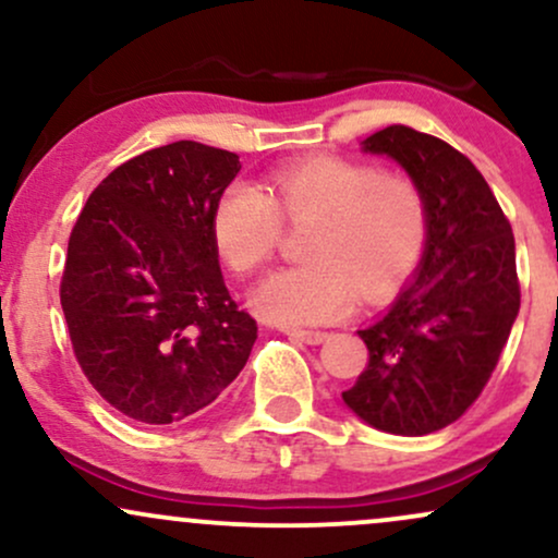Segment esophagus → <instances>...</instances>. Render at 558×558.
<instances>
[{
  "label": "esophagus",
  "mask_w": 558,
  "mask_h": 558,
  "mask_svg": "<svg viewBox=\"0 0 558 558\" xmlns=\"http://www.w3.org/2000/svg\"><path fill=\"white\" fill-rule=\"evenodd\" d=\"M286 336L296 338V341H304V343H310V345H319V343L325 341V338H328V332H325V330H296V328H288Z\"/></svg>",
  "instance_id": "esophagus-1"
}]
</instances>
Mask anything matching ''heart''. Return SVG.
I'll use <instances>...</instances> for the list:
<instances>
[{
    "instance_id": "heart-1",
    "label": "heart",
    "mask_w": 558,
    "mask_h": 558,
    "mask_svg": "<svg viewBox=\"0 0 558 558\" xmlns=\"http://www.w3.org/2000/svg\"><path fill=\"white\" fill-rule=\"evenodd\" d=\"M267 191L230 183L213 213L217 252L239 275L272 259L283 220H315L304 246L310 262L275 270L254 288L252 310L267 323H330L356 304L360 288L380 296L417 267L427 204L414 178L319 155L275 170Z\"/></svg>"
}]
</instances>
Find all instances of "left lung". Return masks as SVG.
Segmentation results:
<instances>
[{"instance_id":"8db88e82","label":"left lung","mask_w":558,"mask_h":558,"mask_svg":"<svg viewBox=\"0 0 558 558\" xmlns=\"http://www.w3.org/2000/svg\"><path fill=\"white\" fill-rule=\"evenodd\" d=\"M414 178L427 204L417 275L360 330L369 362L343 401L383 433L427 435L483 393L520 312L514 233L475 165L446 141L388 125L362 141Z\"/></svg>"}]
</instances>
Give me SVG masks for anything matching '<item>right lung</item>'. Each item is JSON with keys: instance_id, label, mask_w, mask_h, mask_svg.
I'll use <instances>...</instances> for the list:
<instances>
[{"instance_id": "right-lung-1", "label": "right lung", "mask_w": 558, "mask_h": 558, "mask_svg": "<svg viewBox=\"0 0 558 558\" xmlns=\"http://www.w3.org/2000/svg\"><path fill=\"white\" fill-rule=\"evenodd\" d=\"M239 155L198 141L149 149L88 196L60 301L83 375L110 407L170 425L239 377L257 323L230 299L213 213Z\"/></svg>"}]
</instances>
